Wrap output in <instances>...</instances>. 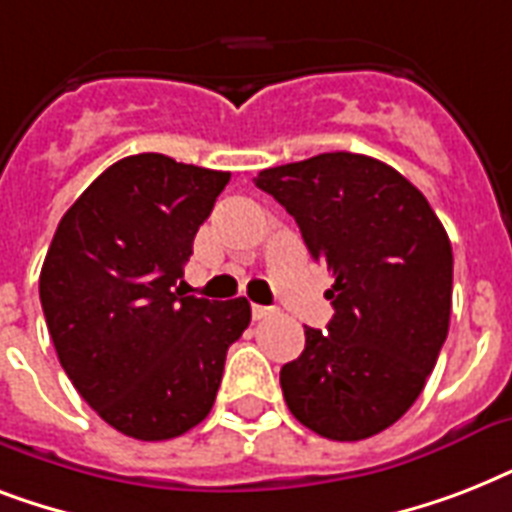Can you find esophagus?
I'll return each instance as SVG.
<instances>
[{"label": "esophagus", "mask_w": 512, "mask_h": 512, "mask_svg": "<svg viewBox=\"0 0 512 512\" xmlns=\"http://www.w3.org/2000/svg\"><path fill=\"white\" fill-rule=\"evenodd\" d=\"M265 316H271V308H265V305H252V319L260 321Z\"/></svg>", "instance_id": "obj_1"}]
</instances>
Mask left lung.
<instances>
[{
  "instance_id": "obj_1",
  "label": "left lung",
  "mask_w": 512,
  "mask_h": 512,
  "mask_svg": "<svg viewBox=\"0 0 512 512\" xmlns=\"http://www.w3.org/2000/svg\"><path fill=\"white\" fill-rule=\"evenodd\" d=\"M300 225L335 276V316L305 327L281 366L289 412L332 441H361L401 420L438 361L452 313V244L428 199L372 156L319 154L255 177Z\"/></svg>"
}]
</instances>
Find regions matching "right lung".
<instances>
[{
    "mask_svg": "<svg viewBox=\"0 0 512 512\" xmlns=\"http://www.w3.org/2000/svg\"><path fill=\"white\" fill-rule=\"evenodd\" d=\"M228 180L164 154L127 156L52 236L39 276L52 345L79 396L124 436L167 441L196 428L249 327L244 297L217 303L176 284Z\"/></svg>",
    "mask_w": 512,
    "mask_h": 512,
    "instance_id": "obj_1",
    "label": "right lung"
}]
</instances>
